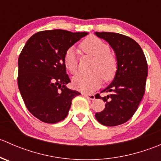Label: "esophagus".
<instances>
[{"label":"esophagus","instance_id":"1","mask_svg":"<svg viewBox=\"0 0 161 161\" xmlns=\"http://www.w3.org/2000/svg\"><path fill=\"white\" fill-rule=\"evenodd\" d=\"M83 95L85 96L86 97H87V98H89L90 100H95V96L93 95V94H90V93H86V92H84Z\"/></svg>","mask_w":161,"mask_h":161}]
</instances>
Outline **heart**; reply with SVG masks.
<instances>
[{
    "mask_svg": "<svg viewBox=\"0 0 161 161\" xmlns=\"http://www.w3.org/2000/svg\"><path fill=\"white\" fill-rule=\"evenodd\" d=\"M80 50L84 53L95 58L90 74H79L73 79V84L78 90L92 92L98 88L103 79L110 81L118 70L116 58L110 53V47L96 36H90L80 43ZM64 64L71 74L78 71L79 57L73 48H69L64 55Z\"/></svg>",
    "mask_w": 161,
    "mask_h": 161,
    "instance_id": "b5f03b06",
    "label": "heart"
}]
</instances>
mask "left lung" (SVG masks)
<instances>
[{"mask_svg":"<svg viewBox=\"0 0 161 161\" xmlns=\"http://www.w3.org/2000/svg\"><path fill=\"white\" fill-rule=\"evenodd\" d=\"M95 34L109 43L118 61L114 79L101 91L108 95L95 96L106 103L103 111L96 113L95 117L105 126L119 125L133 116L143 97L148 73L147 59L141 47L130 37L115 32Z\"/></svg>","mask_w":161,"mask_h":161,"instance_id":"obj_1","label":"left lung"}]
</instances>
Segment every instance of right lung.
<instances>
[{
  "label": "right lung",
  "mask_w": 161,
  "mask_h": 161,
  "mask_svg": "<svg viewBox=\"0 0 161 161\" xmlns=\"http://www.w3.org/2000/svg\"><path fill=\"white\" fill-rule=\"evenodd\" d=\"M87 32L45 30L32 35L19 57L18 86L30 112L41 121L54 124L67 117L71 100L80 92L70 82L64 64L65 51Z\"/></svg>",
  "instance_id": "obj_1"
}]
</instances>
